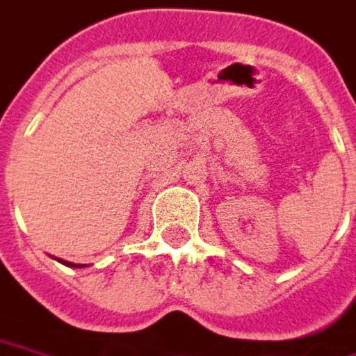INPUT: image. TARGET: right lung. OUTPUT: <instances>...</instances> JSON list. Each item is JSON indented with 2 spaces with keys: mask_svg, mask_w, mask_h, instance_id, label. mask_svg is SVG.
Instances as JSON below:
<instances>
[{
  "mask_svg": "<svg viewBox=\"0 0 356 356\" xmlns=\"http://www.w3.org/2000/svg\"><path fill=\"white\" fill-rule=\"evenodd\" d=\"M60 261V259H58ZM62 264H66V266H70V268H83L86 264H74V262H68V261H60Z\"/></svg>",
  "mask_w": 356,
  "mask_h": 356,
  "instance_id": "obj_1",
  "label": "right lung"
}]
</instances>
